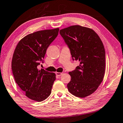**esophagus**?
I'll return each mask as SVG.
<instances>
[{"label": "esophagus", "mask_w": 123, "mask_h": 123, "mask_svg": "<svg viewBox=\"0 0 123 123\" xmlns=\"http://www.w3.org/2000/svg\"><path fill=\"white\" fill-rule=\"evenodd\" d=\"M55 74H56V75H57V76H62V74H63V73H61V72H56L55 73Z\"/></svg>", "instance_id": "esophagus-1"}]
</instances>
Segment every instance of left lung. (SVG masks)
Wrapping results in <instances>:
<instances>
[{
  "mask_svg": "<svg viewBox=\"0 0 123 123\" xmlns=\"http://www.w3.org/2000/svg\"><path fill=\"white\" fill-rule=\"evenodd\" d=\"M60 35L70 49L73 60L80 65L70 72L67 86L71 93L84 98L97 89L105 69V51L98 35L89 28L74 25L60 30Z\"/></svg>",
  "mask_w": 123,
  "mask_h": 123,
  "instance_id": "left-lung-1",
  "label": "left lung"
}]
</instances>
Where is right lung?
Instances as JSON below:
<instances>
[{"mask_svg": "<svg viewBox=\"0 0 123 123\" xmlns=\"http://www.w3.org/2000/svg\"><path fill=\"white\" fill-rule=\"evenodd\" d=\"M59 29L39 31L19 41L12 60V70L16 83L28 98L42 102L51 93L55 80V73L37 66L43 59L51 43L57 37Z\"/></svg>", "mask_w": 123, "mask_h": 123, "instance_id": "1", "label": "right lung"}]
</instances>
